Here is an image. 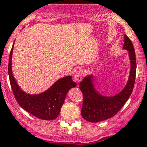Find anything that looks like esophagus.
Here are the masks:
<instances>
[{"label": "esophagus", "mask_w": 147, "mask_h": 147, "mask_svg": "<svg viewBox=\"0 0 147 147\" xmlns=\"http://www.w3.org/2000/svg\"><path fill=\"white\" fill-rule=\"evenodd\" d=\"M83 76H84V72H83L82 69H78V70L74 73L73 78L74 80H75V82L78 83L82 80Z\"/></svg>", "instance_id": "1"}]
</instances>
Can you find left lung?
<instances>
[{
	"label": "left lung",
	"mask_w": 147,
	"mask_h": 147,
	"mask_svg": "<svg viewBox=\"0 0 147 147\" xmlns=\"http://www.w3.org/2000/svg\"><path fill=\"white\" fill-rule=\"evenodd\" d=\"M123 48L129 51L131 69L128 82L121 92L112 97L101 95L94 89L91 75L84 78L80 83V89L83 94L81 115L87 121L99 122L115 116L127 102L132 92L137 70L136 55L132 42L126 35H124Z\"/></svg>",
	"instance_id": "8db88e82"
}]
</instances>
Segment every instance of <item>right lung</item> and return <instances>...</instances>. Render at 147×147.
I'll return each instance as SVG.
<instances>
[{
	"label": "right lung",
	"instance_id": "right-lung-1",
	"mask_svg": "<svg viewBox=\"0 0 147 147\" xmlns=\"http://www.w3.org/2000/svg\"><path fill=\"white\" fill-rule=\"evenodd\" d=\"M10 50L8 63V75L14 97L23 109L33 116L44 120H53L58 117L67 92L76 87L72 76L58 80L47 91L39 94H28L22 91L17 84L12 73V54Z\"/></svg>",
	"mask_w": 147,
	"mask_h": 147
}]
</instances>
